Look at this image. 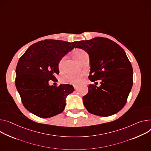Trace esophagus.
Wrapping results in <instances>:
<instances>
[{"label":"esophagus","mask_w":151,"mask_h":151,"mask_svg":"<svg viewBox=\"0 0 151 151\" xmlns=\"http://www.w3.org/2000/svg\"><path fill=\"white\" fill-rule=\"evenodd\" d=\"M73 87H74L75 90H77L78 88V86H73Z\"/></svg>","instance_id":"34e87169"}]
</instances>
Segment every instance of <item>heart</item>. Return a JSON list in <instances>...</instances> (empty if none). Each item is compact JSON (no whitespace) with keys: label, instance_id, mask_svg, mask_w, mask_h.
I'll use <instances>...</instances> for the list:
<instances>
[{"label":"heart","instance_id":"heart-1","mask_svg":"<svg viewBox=\"0 0 151 151\" xmlns=\"http://www.w3.org/2000/svg\"><path fill=\"white\" fill-rule=\"evenodd\" d=\"M73 55L75 59L81 62L86 57L88 56L87 53L81 49H77L75 50L73 52ZM65 57L62 58L58 63V68L60 70H61L63 68V63L64 61ZM83 74L82 73H68L64 76L62 77L61 80L63 83L65 84H78L80 83L81 81L83 79Z\"/></svg>","mask_w":151,"mask_h":151}]
</instances>
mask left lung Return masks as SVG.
I'll list each match as a JSON object with an SVG mask.
<instances>
[{"instance_id":"obj_1","label":"left lung","mask_w":151,"mask_h":151,"mask_svg":"<svg viewBox=\"0 0 151 151\" xmlns=\"http://www.w3.org/2000/svg\"><path fill=\"white\" fill-rule=\"evenodd\" d=\"M76 48L87 52L90 62L88 79H101V86H88L83 103L91 114L107 117L118 113L127 102L133 84V70L126 53L107 38L79 41Z\"/></svg>"}]
</instances>
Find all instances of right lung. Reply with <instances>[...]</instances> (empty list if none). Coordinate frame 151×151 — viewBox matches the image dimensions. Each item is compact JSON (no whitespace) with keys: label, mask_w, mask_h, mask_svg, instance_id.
I'll list each match as a JSON object with an SVG mask.
<instances>
[{"label":"right lung","mask_w":151,"mask_h":151,"mask_svg":"<svg viewBox=\"0 0 151 151\" xmlns=\"http://www.w3.org/2000/svg\"><path fill=\"white\" fill-rule=\"evenodd\" d=\"M77 42L45 40L31 45L20 58L16 69V86L27 110L42 118L61 113L65 98L74 91L69 84L50 86L59 74L58 63L74 49Z\"/></svg>","instance_id":"obj_1"}]
</instances>
